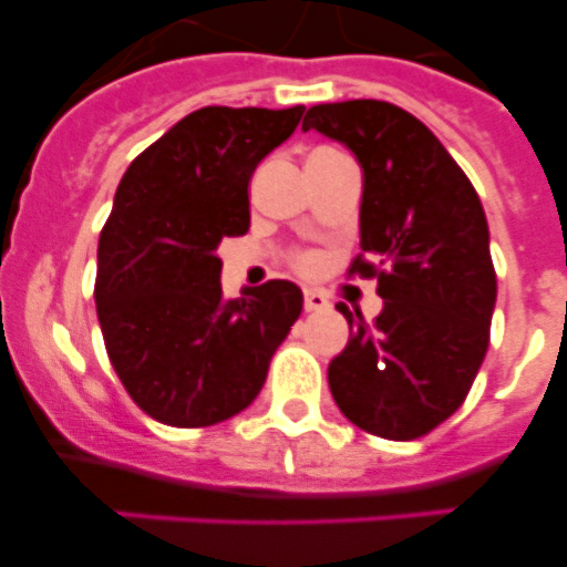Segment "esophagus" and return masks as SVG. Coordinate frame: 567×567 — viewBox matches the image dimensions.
Segmentation results:
<instances>
[{
	"label": "esophagus",
	"mask_w": 567,
	"mask_h": 567,
	"mask_svg": "<svg viewBox=\"0 0 567 567\" xmlns=\"http://www.w3.org/2000/svg\"><path fill=\"white\" fill-rule=\"evenodd\" d=\"M303 306H306V311H323V309H329V298L320 292H315V289H306Z\"/></svg>",
	"instance_id": "esophagus-1"
}]
</instances>
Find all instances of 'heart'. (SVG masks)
Here are the masks:
<instances>
[{
  "label": "heart",
  "instance_id": "heart-1",
  "mask_svg": "<svg viewBox=\"0 0 567 567\" xmlns=\"http://www.w3.org/2000/svg\"><path fill=\"white\" fill-rule=\"evenodd\" d=\"M309 264H311V261H309V258H306V261H303V267H309Z\"/></svg>",
  "mask_w": 567,
  "mask_h": 567
}]
</instances>
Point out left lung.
I'll use <instances>...</instances> for the list:
<instances>
[{
	"label": "left lung",
	"mask_w": 567,
	"mask_h": 567,
	"mask_svg": "<svg viewBox=\"0 0 567 567\" xmlns=\"http://www.w3.org/2000/svg\"><path fill=\"white\" fill-rule=\"evenodd\" d=\"M320 132L362 168L360 247L351 272L377 275V323L346 315L348 346L329 362V388L348 422L410 441L464 404L489 348L497 278L489 225L472 182L433 132L385 101L311 106Z\"/></svg>",
	"instance_id": "8db88e82"
}]
</instances>
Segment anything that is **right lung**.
I'll return each mask as SVG.
<instances>
[{"mask_svg": "<svg viewBox=\"0 0 567 567\" xmlns=\"http://www.w3.org/2000/svg\"><path fill=\"white\" fill-rule=\"evenodd\" d=\"M303 112L196 109L117 185L97 244V320L123 388L157 422L210 427L249 408L300 318L292 280L221 298L219 244L249 230L252 171Z\"/></svg>", "mask_w": 567, "mask_h": 567, "instance_id": "add662e5", "label": "right lung"}]
</instances>
